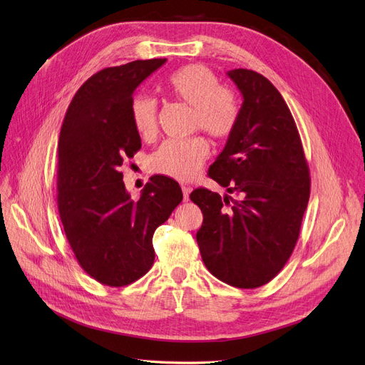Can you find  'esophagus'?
Wrapping results in <instances>:
<instances>
[{
  "label": "esophagus",
  "mask_w": 365,
  "mask_h": 365,
  "mask_svg": "<svg viewBox=\"0 0 365 365\" xmlns=\"http://www.w3.org/2000/svg\"><path fill=\"white\" fill-rule=\"evenodd\" d=\"M182 192H183V200L185 201L190 200V194H191V187L190 186H182Z\"/></svg>",
  "instance_id": "obj_1"
}]
</instances>
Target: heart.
Here are the masks:
<instances>
[{
  "instance_id": "b5f03b06",
  "label": "heart",
  "mask_w": 365,
  "mask_h": 365,
  "mask_svg": "<svg viewBox=\"0 0 365 365\" xmlns=\"http://www.w3.org/2000/svg\"><path fill=\"white\" fill-rule=\"evenodd\" d=\"M164 90L174 99L192 106L191 128L201 129L213 140H225L237 126L240 103L236 93L220 84L218 76L205 64H186L164 79ZM132 126L143 140L158 130V102L135 96L129 106ZM209 156L207 141L195 135L186 140H167L148 158L152 171L178 180H190Z\"/></svg>"
}]
</instances>
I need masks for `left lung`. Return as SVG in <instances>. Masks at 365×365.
Instances as JSON below:
<instances>
[{"mask_svg": "<svg viewBox=\"0 0 365 365\" xmlns=\"http://www.w3.org/2000/svg\"><path fill=\"white\" fill-rule=\"evenodd\" d=\"M228 76L244 103L207 174L239 198H221L206 187L190 197L203 213L197 244L209 272L233 287L257 289L290 259L312 179L294 118L275 86L248 69Z\"/></svg>", "mask_w": 365, "mask_h": 365, "instance_id": "left-lung-1", "label": "left lung"}]
</instances>
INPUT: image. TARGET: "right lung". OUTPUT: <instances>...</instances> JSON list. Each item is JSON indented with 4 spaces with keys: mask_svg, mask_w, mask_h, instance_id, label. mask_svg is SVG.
<instances>
[{
    "mask_svg": "<svg viewBox=\"0 0 365 365\" xmlns=\"http://www.w3.org/2000/svg\"><path fill=\"white\" fill-rule=\"evenodd\" d=\"M165 58L106 67L79 87L57 148V205L79 266L103 286L125 287L155 262L153 233L183 198L179 183L152 175L138 201L125 190L123 160L141 148L129 106Z\"/></svg>",
    "mask_w": 365,
    "mask_h": 365,
    "instance_id": "obj_1",
    "label": "right lung"
}]
</instances>
